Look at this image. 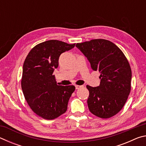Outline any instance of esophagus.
<instances>
[{
  "label": "esophagus",
  "instance_id": "obj_1",
  "mask_svg": "<svg viewBox=\"0 0 146 146\" xmlns=\"http://www.w3.org/2000/svg\"><path fill=\"white\" fill-rule=\"evenodd\" d=\"M82 87H83V86H79V85H76L75 86L76 90H79V89L81 88H82Z\"/></svg>",
  "mask_w": 146,
  "mask_h": 146
}]
</instances>
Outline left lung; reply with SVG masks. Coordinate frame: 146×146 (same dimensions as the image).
<instances>
[{"label":"left lung","mask_w":146,"mask_h":146,"mask_svg":"<svg viewBox=\"0 0 146 146\" xmlns=\"http://www.w3.org/2000/svg\"><path fill=\"white\" fill-rule=\"evenodd\" d=\"M76 46L87 57L91 68L100 73L99 86H86L89 110L98 117H113L122 110L131 91L129 62L117 46L105 39H93Z\"/></svg>","instance_id":"obj_1"}]
</instances>
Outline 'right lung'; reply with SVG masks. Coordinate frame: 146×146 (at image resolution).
Returning a JSON list of instances; mask_svg holds the SVG:
<instances>
[{"mask_svg":"<svg viewBox=\"0 0 146 146\" xmlns=\"http://www.w3.org/2000/svg\"><path fill=\"white\" fill-rule=\"evenodd\" d=\"M75 45L57 40L43 42L31 49L24 61L21 80L24 96L32 111L44 119H55L67 111L75 87L57 85L53 73L60 55Z\"/></svg>","mask_w":146,"mask_h":146,"instance_id":"add662e5","label":"right lung"}]
</instances>
